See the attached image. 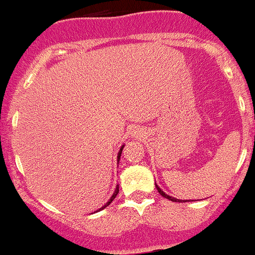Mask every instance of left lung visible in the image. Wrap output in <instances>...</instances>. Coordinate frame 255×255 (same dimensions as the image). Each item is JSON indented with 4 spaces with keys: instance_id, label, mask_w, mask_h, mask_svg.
I'll return each mask as SVG.
<instances>
[{
    "instance_id": "8db88e82",
    "label": "left lung",
    "mask_w": 255,
    "mask_h": 255,
    "mask_svg": "<svg viewBox=\"0 0 255 255\" xmlns=\"http://www.w3.org/2000/svg\"><path fill=\"white\" fill-rule=\"evenodd\" d=\"M156 188H157V190H158V193L161 194V195L163 196V198H166V199H168V200H170V201H174V203H182V200H179V199H175V198H173V196L167 195V194L164 193V191L162 190V189L159 188V186L157 185V184H156ZM183 203H184V201H183Z\"/></svg>"
}]
</instances>
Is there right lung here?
<instances>
[{"instance_id": "right-lung-1", "label": "right lung", "mask_w": 255, "mask_h": 255, "mask_svg": "<svg viewBox=\"0 0 255 255\" xmlns=\"http://www.w3.org/2000/svg\"><path fill=\"white\" fill-rule=\"evenodd\" d=\"M124 146L125 145H123L122 147H120V149H119V152H118V163H119V161H120V156H122V152H123V148H124ZM118 193H119V185H117V188H115V190H114V193H113V195H112V198L109 199L108 200V203L107 204H104L103 206L101 207V209L99 210H97V211H101V210H103V209H106L107 206H109L110 204H112V201L114 200L115 198H117V195H118ZM97 211H94V212H97Z\"/></svg>"}]
</instances>
